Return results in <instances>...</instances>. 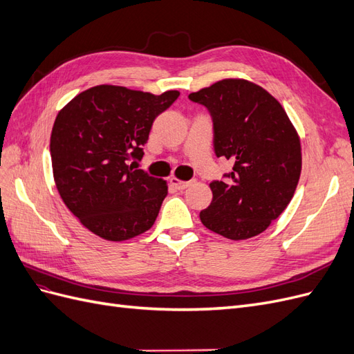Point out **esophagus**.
Instances as JSON below:
<instances>
[{"instance_id":"esophagus-1","label":"esophagus","mask_w":354,"mask_h":354,"mask_svg":"<svg viewBox=\"0 0 354 354\" xmlns=\"http://www.w3.org/2000/svg\"><path fill=\"white\" fill-rule=\"evenodd\" d=\"M169 183H171V186H174L176 189H178V190H183V189H186V187H189L192 183H194V181H183V180H180V178H177V177H174V176H171L169 177Z\"/></svg>"}]
</instances>
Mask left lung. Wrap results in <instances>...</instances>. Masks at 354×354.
Returning <instances> with one entry per match:
<instances>
[{
	"label": "left lung",
	"instance_id": "obj_1",
	"mask_svg": "<svg viewBox=\"0 0 354 354\" xmlns=\"http://www.w3.org/2000/svg\"><path fill=\"white\" fill-rule=\"evenodd\" d=\"M214 121V151L232 160L226 181H212L203 226L232 241L263 233L291 202L301 174V143L282 104L260 85L226 78L190 93Z\"/></svg>",
	"mask_w": 354,
	"mask_h": 354
}]
</instances>
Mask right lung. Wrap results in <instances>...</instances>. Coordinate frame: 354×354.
<instances>
[{"label":"right lung","mask_w":354,"mask_h":354,"mask_svg":"<svg viewBox=\"0 0 354 354\" xmlns=\"http://www.w3.org/2000/svg\"><path fill=\"white\" fill-rule=\"evenodd\" d=\"M180 93L162 94L102 84L59 111L50 137L55 183L85 229L122 242L153 226L167 181L137 168L155 118Z\"/></svg>","instance_id":"right-lung-1"}]
</instances>
